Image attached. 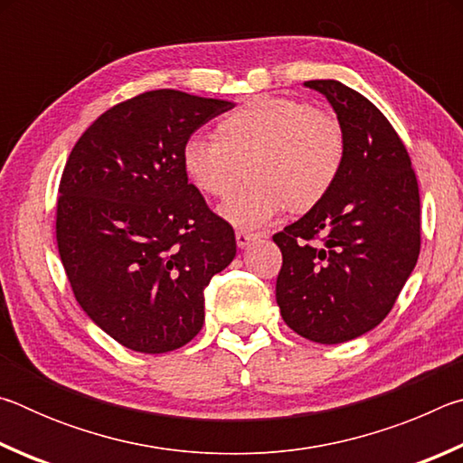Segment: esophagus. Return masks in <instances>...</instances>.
I'll use <instances>...</instances> for the list:
<instances>
[{
	"label": "esophagus",
	"instance_id": "1",
	"mask_svg": "<svg viewBox=\"0 0 463 463\" xmlns=\"http://www.w3.org/2000/svg\"><path fill=\"white\" fill-rule=\"evenodd\" d=\"M234 237H237V245L239 247H247L250 241H255L257 234L247 232V231H237V234H234Z\"/></svg>",
	"mask_w": 463,
	"mask_h": 463
}]
</instances>
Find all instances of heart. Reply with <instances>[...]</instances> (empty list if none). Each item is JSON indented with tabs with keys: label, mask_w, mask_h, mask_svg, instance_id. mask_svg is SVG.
Returning <instances> with one entry per match:
<instances>
[{
	"label": "heart",
	"mask_w": 463,
	"mask_h": 463,
	"mask_svg": "<svg viewBox=\"0 0 463 463\" xmlns=\"http://www.w3.org/2000/svg\"><path fill=\"white\" fill-rule=\"evenodd\" d=\"M347 138L325 109L294 98L257 96L224 114L214 137H190L182 167L190 184L210 198H226L249 163L250 184L221 206L234 229L257 231L289 206H318L339 179Z\"/></svg>",
	"instance_id": "1"
}]
</instances>
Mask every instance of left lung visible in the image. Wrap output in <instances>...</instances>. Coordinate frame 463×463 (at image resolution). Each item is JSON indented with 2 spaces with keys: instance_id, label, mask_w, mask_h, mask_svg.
<instances>
[{
  "instance_id": "8db88e82",
  "label": "left lung",
  "mask_w": 463,
  "mask_h": 463,
  "mask_svg": "<svg viewBox=\"0 0 463 463\" xmlns=\"http://www.w3.org/2000/svg\"><path fill=\"white\" fill-rule=\"evenodd\" d=\"M326 96L347 138L331 194L273 234L281 250L276 298L304 339L335 345L378 326L420 250V198L402 138L362 93L335 80L307 81Z\"/></svg>"
}]
</instances>
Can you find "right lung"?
Listing matches in <instances>:
<instances>
[{"instance_id":"right-lung-1","label":"right lung","mask_w":463,"mask_h":463,"mask_svg":"<svg viewBox=\"0 0 463 463\" xmlns=\"http://www.w3.org/2000/svg\"><path fill=\"white\" fill-rule=\"evenodd\" d=\"M234 104L177 90L106 109L77 140L57 198V247L75 300L140 354L184 347L203 288L234 260L232 226L187 182L182 148Z\"/></svg>"}]
</instances>
